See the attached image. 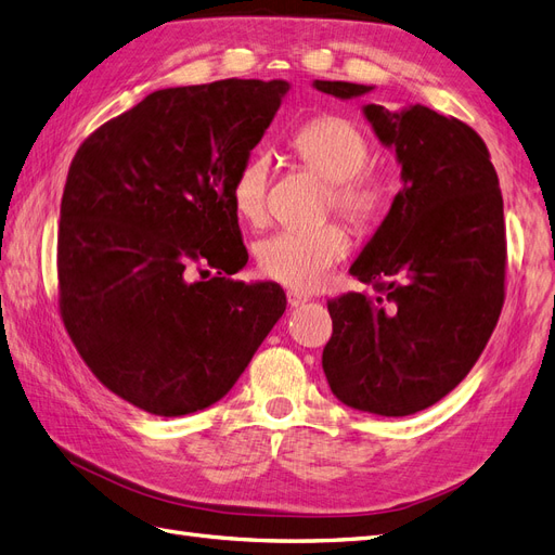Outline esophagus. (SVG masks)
Here are the masks:
<instances>
[{"instance_id": "1", "label": "esophagus", "mask_w": 555, "mask_h": 555, "mask_svg": "<svg viewBox=\"0 0 555 555\" xmlns=\"http://www.w3.org/2000/svg\"><path fill=\"white\" fill-rule=\"evenodd\" d=\"M308 296L306 294H300V292H287V304L292 306V308H300V306H306L308 304Z\"/></svg>"}]
</instances>
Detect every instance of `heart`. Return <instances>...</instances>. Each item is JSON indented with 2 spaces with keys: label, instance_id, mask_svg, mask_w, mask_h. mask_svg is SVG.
I'll return each mask as SVG.
<instances>
[{
  "label": "heart",
  "instance_id": "obj_1",
  "mask_svg": "<svg viewBox=\"0 0 555 555\" xmlns=\"http://www.w3.org/2000/svg\"><path fill=\"white\" fill-rule=\"evenodd\" d=\"M292 145L312 173L331 182L335 210L359 229L375 224L389 190L382 178L361 173L367 162V143L354 125L343 117H317L296 133ZM266 178L268 159L257 155L243 164L233 180L231 204L245 222L263 220ZM347 251L349 236L338 224L314 231H278L255 247L257 266L266 278L300 292L322 287L331 268L345 259Z\"/></svg>",
  "mask_w": 555,
  "mask_h": 555
}]
</instances>
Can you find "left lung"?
I'll list each match as a JSON object with an SVG mask.
<instances>
[{"label": "left lung", "mask_w": 555, "mask_h": 555, "mask_svg": "<svg viewBox=\"0 0 555 555\" xmlns=\"http://www.w3.org/2000/svg\"><path fill=\"white\" fill-rule=\"evenodd\" d=\"M335 99L373 86L314 80ZM377 141L396 153L400 192L349 273L377 294L328 300L324 375L347 408L408 416L465 379L505 300V217L489 150L475 129L424 104H363Z\"/></svg>", "instance_id": "8db88e82"}]
</instances>
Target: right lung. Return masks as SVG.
I'll return each mask as SVG.
<instances>
[{
	"label": "right lung",
	"instance_id": "add662e5",
	"mask_svg": "<svg viewBox=\"0 0 555 555\" xmlns=\"http://www.w3.org/2000/svg\"><path fill=\"white\" fill-rule=\"evenodd\" d=\"M287 92L280 78L157 90L99 127L69 166L64 326L96 379L150 414L224 398L287 308L275 282L222 278L247 263L233 180ZM194 262L218 275L190 281Z\"/></svg>",
	"mask_w": 555,
	"mask_h": 555
}]
</instances>
